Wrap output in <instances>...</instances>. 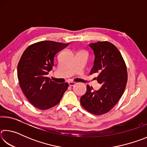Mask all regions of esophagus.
Masks as SVG:
<instances>
[{"label": "esophagus", "mask_w": 147, "mask_h": 147, "mask_svg": "<svg viewBox=\"0 0 147 147\" xmlns=\"http://www.w3.org/2000/svg\"><path fill=\"white\" fill-rule=\"evenodd\" d=\"M76 84L75 82H69V86H73Z\"/></svg>", "instance_id": "1"}]
</instances>
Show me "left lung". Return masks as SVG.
I'll list each match as a JSON object with an SVG mask.
<instances>
[{"label":"left lung","mask_w":147,"mask_h":147,"mask_svg":"<svg viewBox=\"0 0 147 147\" xmlns=\"http://www.w3.org/2000/svg\"><path fill=\"white\" fill-rule=\"evenodd\" d=\"M94 59L90 74L98 73L95 78L102 86L97 91L87 86L86 93L80 103L87 111L99 115L108 112L120 100L128 80L126 66L117 48L108 41L89 45Z\"/></svg>","instance_id":"left-lung-1"}]
</instances>
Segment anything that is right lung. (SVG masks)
Here are the masks:
<instances>
[{
    "label": "right lung",
    "instance_id": "add662e5",
    "mask_svg": "<svg viewBox=\"0 0 147 147\" xmlns=\"http://www.w3.org/2000/svg\"><path fill=\"white\" fill-rule=\"evenodd\" d=\"M69 43L43 41L27 48L17 66V77L24 95L41 110L58 104L68 88V83L58 84L47 75L54 66V57Z\"/></svg>",
    "mask_w": 147,
    "mask_h": 147
}]
</instances>
